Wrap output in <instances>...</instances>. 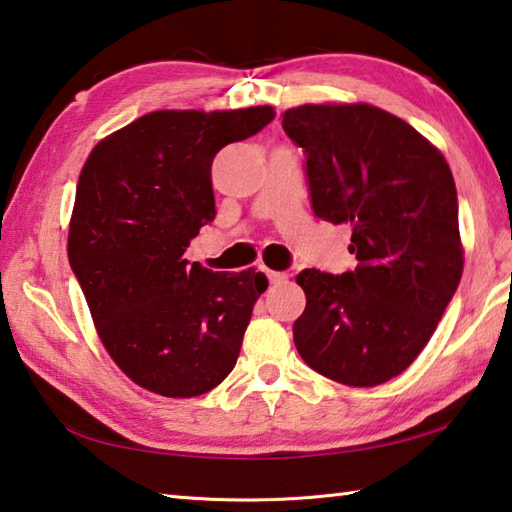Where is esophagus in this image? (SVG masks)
<instances>
[{"label": "esophagus", "instance_id": "obj_1", "mask_svg": "<svg viewBox=\"0 0 512 512\" xmlns=\"http://www.w3.org/2000/svg\"><path fill=\"white\" fill-rule=\"evenodd\" d=\"M264 273H266V277L268 280H271V284H282V282H287V273H277V271H271V268H264Z\"/></svg>", "mask_w": 512, "mask_h": 512}]
</instances>
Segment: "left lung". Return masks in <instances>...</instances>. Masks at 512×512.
Listing matches in <instances>:
<instances>
[{
	"label": "left lung",
	"instance_id": "1",
	"mask_svg": "<svg viewBox=\"0 0 512 512\" xmlns=\"http://www.w3.org/2000/svg\"><path fill=\"white\" fill-rule=\"evenodd\" d=\"M282 128L305 153L311 210L350 225L354 271L305 268L293 343L309 368L348 386L404 372L429 343L463 273L458 198L436 146L391 112L298 106Z\"/></svg>",
	"mask_w": 512,
	"mask_h": 512
}]
</instances>
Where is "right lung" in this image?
<instances>
[{
  "mask_svg": "<svg viewBox=\"0 0 512 512\" xmlns=\"http://www.w3.org/2000/svg\"><path fill=\"white\" fill-rule=\"evenodd\" d=\"M273 117L271 106L149 112L85 162L69 266L112 361L146 391L196 397L235 368L266 275L212 273L185 250L216 216V153Z\"/></svg>",
  "mask_w": 512,
  "mask_h": 512,
  "instance_id": "right-lung-1",
  "label": "right lung"
}]
</instances>
